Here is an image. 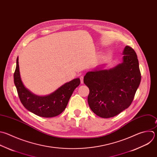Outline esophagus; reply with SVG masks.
Masks as SVG:
<instances>
[{
	"instance_id": "obj_1",
	"label": "esophagus",
	"mask_w": 157,
	"mask_h": 157,
	"mask_svg": "<svg viewBox=\"0 0 157 157\" xmlns=\"http://www.w3.org/2000/svg\"><path fill=\"white\" fill-rule=\"evenodd\" d=\"M79 79H80V80H81V83L82 84V83L84 82V76H81L79 77Z\"/></svg>"
}]
</instances>
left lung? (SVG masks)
I'll return each instance as SVG.
<instances>
[{
	"mask_svg": "<svg viewBox=\"0 0 157 157\" xmlns=\"http://www.w3.org/2000/svg\"><path fill=\"white\" fill-rule=\"evenodd\" d=\"M123 62L109 70L86 73L84 83L89 87V105L97 116L113 117L128 108L134 98L141 80L139 61L134 50L126 45Z\"/></svg>",
	"mask_w": 157,
	"mask_h": 157,
	"instance_id": "8db88e82",
	"label": "left lung"
}]
</instances>
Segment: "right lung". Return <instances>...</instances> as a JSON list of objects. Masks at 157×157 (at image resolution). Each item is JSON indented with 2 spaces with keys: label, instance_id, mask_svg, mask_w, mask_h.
Here are the masks:
<instances>
[{
  "label": "right lung",
  "instance_id": "right-lung-1",
  "mask_svg": "<svg viewBox=\"0 0 157 157\" xmlns=\"http://www.w3.org/2000/svg\"><path fill=\"white\" fill-rule=\"evenodd\" d=\"M13 78L14 83L23 105L29 112L44 118L54 117L62 113L66 109L74 90L80 84V79L76 78L65 84L48 95L44 97L36 95L24 86L21 80L18 58L17 59Z\"/></svg>",
  "mask_w": 157,
  "mask_h": 157
}]
</instances>
